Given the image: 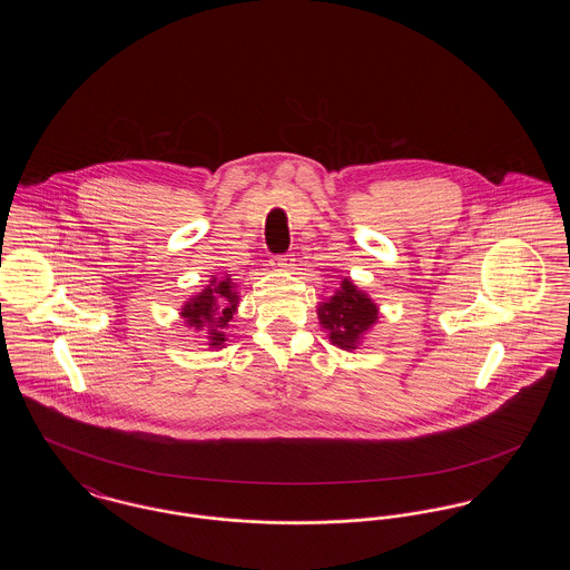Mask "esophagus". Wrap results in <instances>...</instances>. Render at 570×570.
Here are the masks:
<instances>
[{
	"label": "esophagus",
	"instance_id": "1",
	"mask_svg": "<svg viewBox=\"0 0 570 570\" xmlns=\"http://www.w3.org/2000/svg\"><path fill=\"white\" fill-rule=\"evenodd\" d=\"M273 269H288L291 267V258H284V256H277L272 261Z\"/></svg>",
	"mask_w": 570,
	"mask_h": 570
}]
</instances>
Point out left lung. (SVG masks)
Returning <instances> with one entry per match:
<instances>
[{"label": "left lung", "mask_w": 570, "mask_h": 570, "mask_svg": "<svg viewBox=\"0 0 570 570\" xmlns=\"http://www.w3.org/2000/svg\"><path fill=\"white\" fill-rule=\"evenodd\" d=\"M316 312L318 323L328 333V342L348 353L356 351V346L380 318L374 298L354 286L351 277H342L333 297L318 303Z\"/></svg>", "instance_id": "8db88e82"}]
</instances>
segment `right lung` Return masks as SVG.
<instances>
[{
  "label": "right lung",
  "instance_id": "add662e5",
  "mask_svg": "<svg viewBox=\"0 0 570 570\" xmlns=\"http://www.w3.org/2000/svg\"><path fill=\"white\" fill-rule=\"evenodd\" d=\"M239 307V293L237 284L226 273L224 277L212 275L209 284L194 297L188 298L179 312L196 333H203L209 348H224L226 346V328L237 314Z\"/></svg>",
  "mask_w": 570,
  "mask_h": 570
}]
</instances>
